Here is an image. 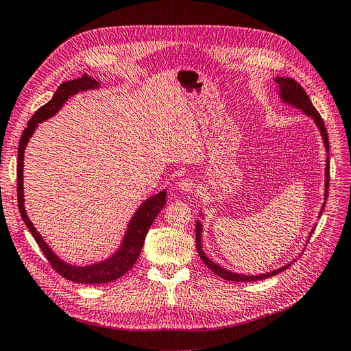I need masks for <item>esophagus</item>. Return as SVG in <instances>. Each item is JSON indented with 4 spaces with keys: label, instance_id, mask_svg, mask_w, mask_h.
<instances>
[{
    "label": "esophagus",
    "instance_id": "obj_1",
    "mask_svg": "<svg viewBox=\"0 0 351 351\" xmlns=\"http://www.w3.org/2000/svg\"><path fill=\"white\" fill-rule=\"evenodd\" d=\"M193 189H195V182H193V178L187 177V178L180 180V183H178V190H182V192H184V193H189V192H192Z\"/></svg>",
    "mask_w": 351,
    "mask_h": 351
}]
</instances>
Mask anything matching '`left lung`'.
<instances>
[{
  "instance_id": "1",
  "label": "left lung",
  "mask_w": 351,
  "mask_h": 351,
  "mask_svg": "<svg viewBox=\"0 0 351 351\" xmlns=\"http://www.w3.org/2000/svg\"><path fill=\"white\" fill-rule=\"evenodd\" d=\"M275 83H278V86H280V98L282 99V102L293 105V107L302 110L306 115L312 117V119L315 120L317 129H319V132L322 134L325 149L328 152L329 151V142H328V133H326V129H325L324 120L321 119L319 112H317L316 108L313 107V104L309 99V97H307V93L304 92V89L294 79H290V77H277V79H275ZM328 187H329V156H326V168H325V200L328 197ZM324 208H325V202H324L319 214H322ZM196 247H197L200 259L204 261L206 267L215 275H218V277L224 278L227 281H243V282H246V281L265 280V278L274 277V275H277V274L285 271L291 265V262H290V263L284 265V267H281L278 269L267 272V274H259V275H243V274L240 275V274H236V272H231V271L221 268L219 265L212 262L204 253V250H202V224L199 221H196Z\"/></svg>"
}]
</instances>
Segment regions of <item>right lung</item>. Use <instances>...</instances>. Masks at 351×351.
<instances>
[{
    "instance_id": "1",
    "label": "right lung",
    "mask_w": 351,
    "mask_h": 351,
    "mask_svg": "<svg viewBox=\"0 0 351 351\" xmlns=\"http://www.w3.org/2000/svg\"><path fill=\"white\" fill-rule=\"evenodd\" d=\"M99 86V82L97 79L89 77L88 74H83L79 79L61 83L51 101H48L44 107H40L34 115H32L27 127L23 130L22 137H20L17 154V205L20 215H22V219L25 221V224L32 232V236L35 237L38 246L44 252L45 258L51 263V267L54 268L61 277L79 284H107L120 278L121 275H124L130 268H133V265L136 263L142 252L147 230L151 228L156 215L164 208L167 199V192L162 190V192H159L158 195L145 200L139 206V209L136 210L132 221L129 222V227H127L120 249L117 250L110 259H105L93 265H86V267H76V265H69L67 262L61 261L57 254L51 250V247L44 241V239L40 237L34 224H32V221L26 214L23 196V158L26 145L38 127V123L45 121L51 119L52 115H56L71 95H76L77 92H84L88 89H97Z\"/></svg>"
}]
</instances>
